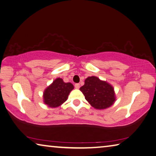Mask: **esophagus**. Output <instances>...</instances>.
<instances>
[{
  "instance_id": "34e87169",
  "label": "esophagus",
  "mask_w": 156,
  "mask_h": 156,
  "mask_svg": "<svg viewBox=\"0 0 156 156\" xmlns=\"http://www.w3.org/2000/svg\"><path fill=\"white\" fill-rule=\"evenodd\" d=\"M75 88H76V89H78L79 88H80V84H79V83H76V84H75Z\"/></svg>"
}]
</instances>
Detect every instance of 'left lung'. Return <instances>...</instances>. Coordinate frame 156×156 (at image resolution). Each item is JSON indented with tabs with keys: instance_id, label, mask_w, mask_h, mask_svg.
I'll list each match as a JSON object with an SVG mask.
<instances>
[{
	"instance_id": "obj_1",
	"label": "left lung",
	"mask_w": 156,
	"mask_h": 156,
	"mask_svg": "<svg viewBox=\"0 0 156 156\" xmlns=\"http://www.w3.org/2000/svg\"><path fill=\"white\" fill-rule=\"evenodd\" d=\"M80 90L89 104L96 109H105L115 102L113 87L95 76L88 77Z\"/></svg>"
}]
</instances>
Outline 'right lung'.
<instances>
[{
	"instance_id": "1",
	"label": "right lung",
	"mask_w": 156,
	"mask_h": 156,
	"mask_svg": "<svg viewBox=\"0 0 156 156\" xmlns=\"http://www.w3.org/2000/svg\"><path fill=\"white\" fill-rule=\"evenodd\" d=\"M73 86L70 83H64L61 78H56L45 90L44 93V103L51 108L58 107L67 100Z\"/></svg>"
}]
</instances>
